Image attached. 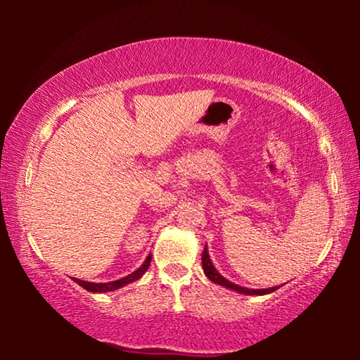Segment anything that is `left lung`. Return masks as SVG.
<instances>
[{"label":"left lung","mask_w":360,"mask_h":360,"mask_svg":"<svg viewBox=\"0 0 360 360\" xmlns=\"http://www.w3.org/2000/svg\"><path fill=\"white\" fill-rule=\"evenodd\" d=\"M201 264H203L205 275L211 280V282L218 283V285H221V287L234 290V292H238V293H243V295H267V293L275 292V290L278 288V287H272V288H255L254 290V288H245V287H240V285H238V283L229 282L228 278H224L223 275H221L218 270L214 269V265H213V262H211V259H210L208 248H206V245H205L203 254H201Z\"/></svg>","instance_id":"left-lung-1"}]
</instances>
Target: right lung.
<instances>
[{"label": "right lung", "mask_w": 360, "mask_h": 360, "mask_svg": "<svg viewBox=\"0 0 360 360\" xmlns=\"http://www.w3.org/2000/svg\"><path fill=\"white\" fill-rule=\"evenodd\" d=\"M150 259H152V255L149 254V255H147V259L144 260V264H142L141 267L136 270V272L126 275V277H122V278H120V280H115V282H108V283H91V282H85V280H80V278H73V280H75V282H77L78 285H80V287L88 290V292H98V293L112 292V290H117V288L124 287V285H127V283L136 282L137 278H141L142 275H144L146 270L149 269Z\"/></svg>", "instance_id": "1"}]
</instances>
